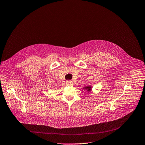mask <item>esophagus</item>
<instances>
[{
    "label": "esophagus",
    "mask_w": 145,
    "mask_h": 145,
    "mask_svg": "<svg viewBox=\"0 0 145 145\" xmlns=\"http://www.w3.org/2000/svg\"><path fill=\"white\" fill-rule=\"evenodd\" d=\"M66 84H67V85H68V86H72V85H74V83L71 81H68L66 82Z\"/></svg>",
    "instance_id": "1"
}]
</instances>
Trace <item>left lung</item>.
Segmentation results:
<instances>
[{"instance_id":"left-lung-1","label":"left lung","mask_w":145,"mask_h":145,"mask_svg":"<svg viewBox=\"0 0 145 145\" xmlns=\"http://www.w3.org/2000/svg\"><path fill=\"white\" fill-rule=\"evenodd\" d=\"M92 86L91 85H90V86H84V87H83L82 88V89H85V90H86L88 92H91V90H92Z\"/></svg>"}]
</instances>
